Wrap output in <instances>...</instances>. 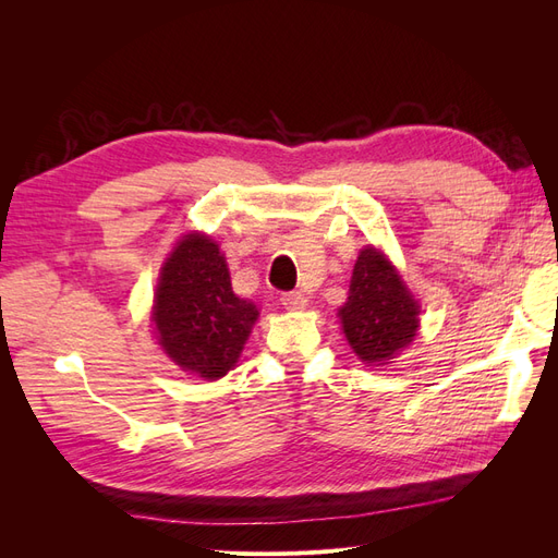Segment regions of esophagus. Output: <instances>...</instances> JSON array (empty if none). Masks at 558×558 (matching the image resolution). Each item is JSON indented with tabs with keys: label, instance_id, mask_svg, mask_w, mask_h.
<instances>
[{
	"label": "esophagus",
	"instance_id": "obj_1",
	"mask_svg": "<svg viewBox=\"0 0 558 558\" xmlns=\"http://www.w3.org/2000/svg\"><path fill=\"white\" fill-rule=\"evenodd\" d=\"M281 305L286 307V310H291V312H298V310H305L307 307V300H305V295L302 293H295V291H289V293H281Z\"/></svg>",
	"mask_w": 558,
	"mask_h": 558
}]
</instances>
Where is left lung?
I'll return each mask as SVG.
<instances>
[{
  "instance_id": "1",
  "label": "left lung",
  "mask_w": 558,
  "mask_h": 558,
  "mask_svg": "<svg viewBox=\"0 0 558 558\" xmlns=\"http://www.w3.org/2000/svg\"><path fill=\"white\" fill-rule=\"evenodd\" d=\"M337 316L349 347L369 365L393 363L418 330V302L391 260L375 246L359 253L349 298Z\"/></svg>"
}]
</instances>
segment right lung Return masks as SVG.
<instances>
[{"instance_id": "right-lung-1", "label": "right lung", "mask_w": 558, "mask_h": 558, "mask_svg": "<svg viewBox=\"0 0 558 558\" xmlns=\"http://www.w3.org/2000/svg\"><path fill=\"white\" fill-rule=\"evenodd\" d=\"M258 307L232 291L228 263L207 234L189 232L160 267L154 298L158 344L183 373L221 379L238 363Z\"/></svg>"}]
</instances>
